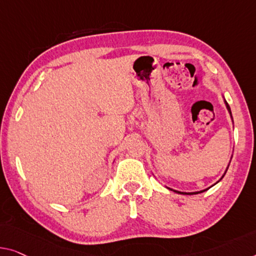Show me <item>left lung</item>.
Instances as JSON below:
<instances>
[{"mask_svg": "<svg viewBox=\"0 0 256 256\" xmlns=\"http://www.w3.org/2000/svg\"><path fill=\"white\" fill-rule=\"evenodd\" d=\"M224 102H226V109H228V112H230V116H231V118H232V115H231V109H230V106H228V102L226 101V100H224ZM228 168H226V172H224V174H223V176H222V178L224 177V176H226V171H228ZM222 178H220V179H222ZM218 180V182H220ZM214 185H215V184H214ZM212 185V186H214ZM210 188H212V186H210ZM169 188L170 190H174V192H176V193H179V194H188V196H192V194H198V193H202V192H204V190H207L208 188H206V190H198V192H180V190H172V188Z\"/></svg>", "mask_w": 256, "mask_h": 256, "instance_id": "8db88e82", "label": "left lung"}]
</instances>
